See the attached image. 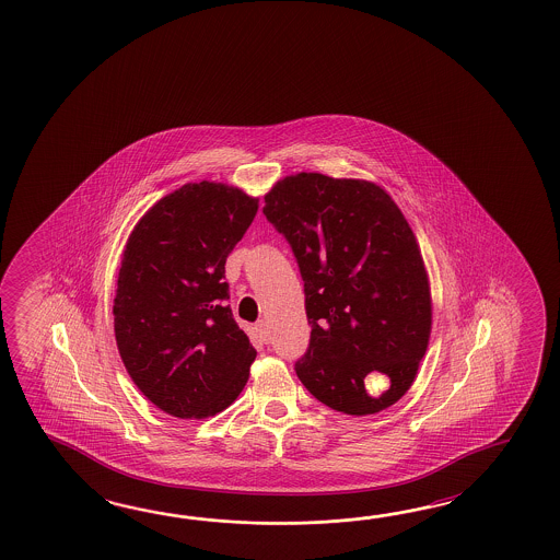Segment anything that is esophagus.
<instances>
[{"label": "esophagus", "instance_id": "obj_1", "mask_svg": "<svg viewBox=\"0 0 560 560\" xmlns=\"http://www.w3.org/2000/svg\"><path fill=\"white\" fill-rule=\"evenodd\" d=\"M255 334H257L259 341H262V343L271 341V331H269V325L265 324V322H259V324L255 325Z\"/></svg>", "mask_w": 560, "mask_h": 560}]
</instances>
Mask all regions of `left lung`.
Wrapping results in <instances>:
<instances>
[{
  "instance_id": "8db88e82",
  "label": "left lung",
  "mask_w": 560,
  "mask_h": 560,
  "mask_svg": "<svg viewBox=\"0 0 560 560\" xmlns=\"http://www.w3.org/2000/svg\"><path fill=\"white\" fill-rule=\"evenodd\" d=\"M262 212L285 236L305 283L307 353L301 384L331 410L370 416L410 389L432 331L422 250L404 212L370 180L291 174L265 195ZM382 372L390 387L366 392Z\"/></svg>"
}]
</instances>
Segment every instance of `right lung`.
Returning a JSON list of instances; mask_svg holds the SVG:
<instances>
[{
  "label": "right lung",
  "instance_id": "add662e5",
  "mask_svg": "<svg viewBox=\"0 0 560 560\" xmlns=\"http://www.w3.org/2000/svg\"><path fill=\"white\" fill-rule=\"evenodd\" d=\"M259 199L223 183H188L152 205L126 241L114 336L126 372L174 418L229 408L257 351L226 305L224 262Z\"/></svg>",
  "mask_w": 560,
  "mask_h": 560
}]
</instances>
